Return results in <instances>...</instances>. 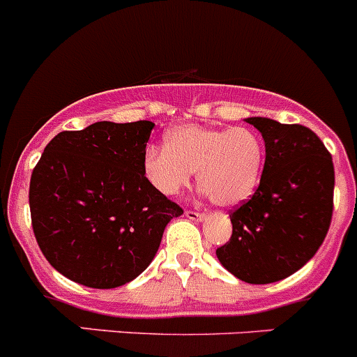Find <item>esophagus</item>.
I'll return each instance as SVG.
<instances>
[{
	"mask_svg": "<svg viewBox=\"0 0 357 357\" xmlns=\"http://www.w3.org/2000/svg\"><path fill=\"white\" fill-rule=\"evenodd\" d=\"M185 216L190 220H195V222H201V220H204V213H197V211H185Z\"/></svg>",
	"mask_w": 357,
	"mask_h": 357,
	"instance_id": "1",
	"label": "esophagus"
}]
</instances>
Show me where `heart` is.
Returning a JSON list of instances; mask_svg holds the SVG:
<instances>
[{
  "label": "heart",
  "mask_w": 357,
  "mask_h": 357,
  "mask_svg": "<svg viewBox=\"0 0 357 357\" xmlns=\"http://www.w3.org/2000/svg\"><path fill=\"white\" fill-rule=\"evenodd\" d=\"M266 162L264 141L246 126L216 128L183 125L167 135L165 146H149L142 167L163 195H178L197 171L202 192L216 206L232 208L254 195Z\"/></svg>",
  "instance_id": "obj_1"
}]
</instances>
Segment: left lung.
Instances as JSON below:
<instances>
[{"instance_id":"obj_1","label":"left lung","mask_w":357,"mask_h":357,"mask_svg":"<svg viewBox=\"0 0 357 357\" xmlns=\"http://www.w3.org/2000/svg\"><path fill=\"white\" fill-rule=\"evenodd\" d=\"M261 132L266 162L250 201L231 213L232 236L216 257L246 284H273L317 254L333 215L335 169L321 139L303 125L246 118Z\"/></svg>"}]
</instances>
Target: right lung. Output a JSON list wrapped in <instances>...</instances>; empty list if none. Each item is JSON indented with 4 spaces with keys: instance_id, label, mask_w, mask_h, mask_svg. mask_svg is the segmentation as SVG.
Segmentation results:
<instances>
[{
    "instance_id": "add662e5",
    "label": "right lung",
    "mask_w": 357,
    "mask_h": 357,
    "mask_svg": "<svg viewBox=\"0 0 357 357\" xmlns=\"http://www.w3.org/2000/svg\"><path fill=\"white\" fill-rule=\"evenodd\" d=\"M155 123L98 121L58 133L29 183L31 224L49 264L72 282L114 289L155 259L167 224L183 209L142 167Z\"/></svg>"
}]
</instances>
